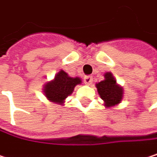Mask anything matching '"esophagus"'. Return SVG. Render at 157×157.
I'll return each mask as SVG.
<instances>
[{"label": "esophagus", "instance_id": "esophagus-1", "mask_svg": "<svg viewBox=\"0 0 157 157\" xmlns=\"http://www.w3.org/2000/svg\"><path fill=\"white\" fill-rule=\"evenodd\" d=\"M84 83L86 84V85H90L91 83H92V81H93V78H92V77H90V76H86L85 78H84Z\"/></svg>", "mask_w": 157, "mask_h": 157}]
</instances>
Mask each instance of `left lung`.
Returning <instances> with one entry per match:
<instances>
[{"mask_svg":"<svg viewBox=\"0 0 157 157\" xmlns=\"http://www.w3.org/2000/svg\"><path fill=\"white\" fill-rule=\"evenodd\" d=\"M104 77V80L96 84L98 92L107 107L114 106L120 103L122 99V90L116 85V80L111 72H107Z\"/></svg>","mask_w":157,"mask_h":157,"instance_id":"left-lung-1","label":"left lung"}]
</instances>
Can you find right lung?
Instances as JSON below:
<instances>
[{"mask_svg": "<svg viewBox=\"0 0 157 157\" xmlns=\"http://www.w3.org/2000/svg\"><path fill=\"white\" fill-rule=\"evenodd\" d=\"M80 82L79 78H70L65 71L61 70L56 74L53 81L45 85L44 91L48 100L53 102L62 103L73 92L75 86L80 84Z\"/></svg>", "mask_w": 157, "mask_h": 157, "instance_id": "add662e5", "label": "right lung"}]
</instances>
